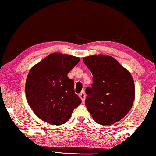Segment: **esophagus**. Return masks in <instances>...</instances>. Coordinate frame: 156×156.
<instances>
[{"label":"esophagus","mask_w":156,"mask_h":156,"mask_svg":"<svg viewBox=\"0 0 156 156\" xmlns=\"http://www.w3.org/2000/svg\"><path fill=\"white\" fill-rule=\"evenodd\" d=\"M79 96H80V97L81 98V99H82V102L84 103V101H85V97H86V94H85L84 91H82V92H81L80 94H79Z\"/></svg>","instance_id":"obj_1"}]
</instances>
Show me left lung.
Instances as JSON below:
<instances>
[{"label": "left lung", "instance_id": "left-lung-1", "mask_svg": "<svg viewBox=\"0 0 156 156\" xmlns=\"http://www.w3.org/2000/svg\"><path fill=\"white\" fill-rule=\"evenodd\" d=\"M83 61L93 75L91 87L86 89L87 108L99 124L118 122L129 112L135 99L131 73L108 55H92Z\"/></svg>", "mask_w": 156, "mask_h": 156}]
</instances>
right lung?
Here are the masks:
<instances>
[{
    "mask_svg": "<svg viewBox=\"0 0 156 156\" xmlns=\"http://www.w3.org/2000/svg\"><path fill=\"white\" fill-rule=\"evenodd\" d=\"M80 58L52 53L30 70L25 95L36 116L52 125L67 122L82 100L74 92V81L67 76Z\"/></svg>",
    "mask_w": 156,
    "mask_h": 156,
    "instance_id": "add662e5",
    "label": "right lung"
}]
</instances>
